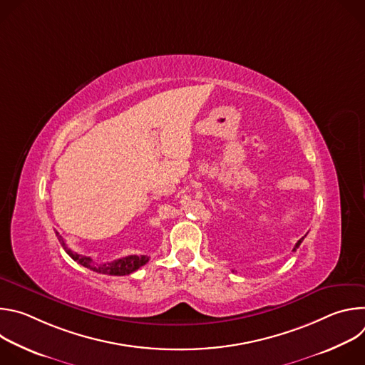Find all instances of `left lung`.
Wrapping results in <instances>:
<instances>
[{
    "instance_id": "obj_1",
    "label": "left lung",
    "mask_w": 365,
    "mask_h": 365,
    "mask_svg": "<svg viewBox=\"0 0 365 365\" xmlns=\"http://www.w3.org/2000/svg\"><path fill=\"white\" fill-rule=\"evenodd\" d=\"M304 238V237H303ZM303 238H300L297 242H296V245H294V248H293V251H296V248H299V245L302 244V241H303Z\"/></svg>"
}]
</instances>
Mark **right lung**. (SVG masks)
Listing matches in <instances>:
<instances>
[{
  "label": "right lung",
  "mask_w": 365,
  "mask_h": 365,
  "mask_svg": "<svg viewBox=\"0 0 365 365\" xmlns=\"http://www.w3.org/2000/svg\"><path fill=\"white\" fill-rule=\"evenodd\" d=\"M59 242L62 244L63 250L69 254V257H72V259H75L76 263H79L81 266L91 269L96 273H102V274H110V276H125V274H131L135 270H138L141 266H144L150 257L147 255H128V257H123L118 259H114L111 263H103V264H96L93 263V259L91 257L86 255H81L78 252H73L71 248H68L65 240L62 238V235H59V232H56Z\"/></svg>",
  "instance_id": "right-lung-1"
}]
</instances>
